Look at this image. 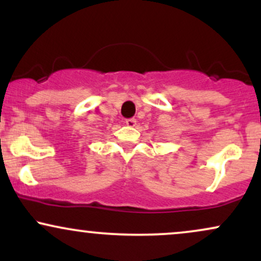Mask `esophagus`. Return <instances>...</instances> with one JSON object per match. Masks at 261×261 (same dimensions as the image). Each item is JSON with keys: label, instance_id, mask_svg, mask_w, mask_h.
<instances>
[{"label": "esophagus", "instance_id": "1", "mask_svg": "<svg viewBox=\"0 0 261 261\" xmlns=\"http://www.w3.org/2000/svg\"><path fill=\"white\" fill-rule=\"evenodd\" d=\"M125 124L128 127H135L136 126V119H127V120H125Z\"/></svg>", "mask_w": 261, "mask_h": 261}]
</instances>
